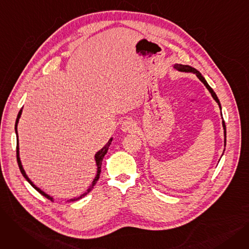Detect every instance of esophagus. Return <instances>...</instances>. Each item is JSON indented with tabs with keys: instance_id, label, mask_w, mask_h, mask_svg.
<instances>
[{
	"instance_id": "obj_1",
	"label": "esophagus",
	"mask_w": 249,
	"mask_h": 249,
	"mask_svg": "<svg viewBox=\"0 0 249 249\" xmlns=\"http://www.w3.org/2000/svg\"><path fill=\"white\" fill-rule=\"evenodd\" d=\"M135 129H136V124L131 119L125 120L121 126V130L123 132H133Z\"/></svg>"
}]
</instances>
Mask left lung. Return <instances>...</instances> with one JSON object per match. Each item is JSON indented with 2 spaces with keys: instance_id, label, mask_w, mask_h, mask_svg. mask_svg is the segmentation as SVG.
<instances>
[{
  "instance_id": "obj_1",
  "label": "left lung",
  "mask_w": 249,
  "mask_h": 249,
  "mask_svg": "<svg viewBox=\"0 0 249 249\" xmlns=\"http://www.w3.org/2000/svg\"><path fill=\"white\" fill-rule=\"evenodd\" d=\"M174 68L177 70V71H182V72H193V73H196V75L198 76V78L199 80L206 86V88L208 89V90L210 91L211 93V95H212V97H213V99L218 103V105H219V108L221 109V104H220V101H219V99H218V97H217V95L215 94V91L213 90V89L208 85V83L206 82V80H205V77L201 74V72L199 71H197L196 69H194V68H192V67H190V65H184V64H178V63H176L175 65H174ZM221 115H222V113H221ZM222 125H223V129H224V137H225V139H224V142H225V145H226V126H225V122L224 121H222Z\"/></svg>"
}]
</instances>
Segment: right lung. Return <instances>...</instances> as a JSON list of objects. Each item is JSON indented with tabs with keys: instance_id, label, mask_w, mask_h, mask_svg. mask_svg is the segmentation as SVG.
<instances>
[{
	"instance_id": "add662e5",
	"label": "right lung",
	"mask_w": 249,
	"mask_h": 249,
	"mask_svg": "<svg viewBox=\"0 0 249 249\" xmlns=\"http://www.w3.org/2000/svg\"><path fill=\"white\" fill-rule=\"evenodd\" d=\"M21 114H22V109L19 111V113H18V116H17V119H16V123H15V131H16V136H17V162H18V165H19V168H20V172H21V174L23 175V177L26 178V180H27L29 184L37 191V192H39L40 193L42 196H44L45 198H47V199H49V200H51V201H53V198L52 197H50L49 195H47L46 193H44L42 190H40L39 188H37L33 182L31 181V179L27 177V175H26V173H25V171H24V168H23V166H22V163H21V160H20V156H19V140H18V131H17V126H18V123H19V119H20V117H21ZM112 140H113V138H110L109 139V141L106 143V145H105L101 150H99L96 154H95V160H96V164H97V175H96V177H95V178H94V180H93V182H91V185L89 186V188L83 194V195H81L80 197H77V198H73V199H71L69 202H74V201H77V200H80V199H82V198H84L85 196H87L91 190H93V188H94V186L96 185V182L98 181V179H99V178H100V174H101V166H102V161H103V159H104V156H105V154L107 153V151H108V149H109V146L111 145V142H112Z\"/></svg>"
}]
</instances>
